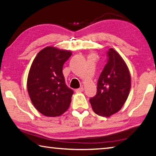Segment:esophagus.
<instances>
[{
	"instance_id": "esophagus-1",
	"label": "esophagus",
	"mask_w": 156,
	"mask_h": 156,
	"mask_svg": "<svg viewBox=\"0 0 156 156\" xmlns=\"http://www.w3.org/2000/svg\"><path fill=\"white\" fill-rule=\"evenodd\" d=\"M83 90H84V89H83V87H80V88H78V89H76V92H82V91H83Z\"/></svg>"
}]
</instances>
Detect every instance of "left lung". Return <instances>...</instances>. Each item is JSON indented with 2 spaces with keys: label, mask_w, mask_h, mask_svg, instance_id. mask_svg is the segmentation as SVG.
Returning <instances> with one entry per match:
<instances>
[{
  "label": "left lung",
  "mask_w": 156,
  "mask_h": 156,
  "mask_svg": "<svg viewBox=\"0 0 156 156\" xmlns=\"http://www.w3.org/2000/svg\"><path fill=\"white\" fill-rule=\"evenodd\" d=\"M107 57V63L98 80L96 95L89 101L96 114L109 117L118 112L127 99L131 76L127 66L117 51L109 49Z\"/></svg>",
  "instance_id": "8db88e82"
}]
</instances>
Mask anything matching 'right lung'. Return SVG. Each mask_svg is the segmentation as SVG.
I'll return each instance as SVG.
<instances>
[{
	"instance_id": "add662e5",
	"label": "right lung",
	"mask_w": 156,
	"mask_h": 156,
	"mask_svg": "<svg viewBox=\"0 0 156 156\" xmlns=\"http://www.w3.org/2000/svg\"><path fill=\"white\" fill-rule=\"evenodd\" d=\"M72 52L47 47L37 54L27 78V90L36 109L49 117L59 116L69 107L73 91L65 83V62Z\"/></svg>"
}]
</instances>
